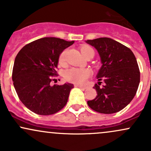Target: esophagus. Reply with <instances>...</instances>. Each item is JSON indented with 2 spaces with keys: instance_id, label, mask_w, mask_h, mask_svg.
<instances>
[{
  "instance_id": "obj_1",
  "label": "esophagus",
  "mask_w": 151,
  "mask_h": 151,
  "mask_svg": "<svg viewBox=\"0 0 151 151\" xmlns=\"http://www.w3.org/2000/svg\"><path fill=\"white\" fill-rule=\"evenodd\" d=\"M75 86H76V87H79V88H80V89H86V86L79 85V84H75Z\"/></svg>"
}]
</instances>
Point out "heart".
I'll return each instance as SVG.
<instances>
[{"mask_svg": "<svg viewBox=\"0 0 151 151\" xmlns=\"http://www.w3.org/2000/svg\"><path fill=\"white\" fill-rule=\"evenodd\" d=\"M80 50L81 52L84 57L88 56L91 54L94 55V51H93L92 47H91L89 45L81 46ZM66 54H67V50H64L60 54V57H59V63L60 65H64L65 63ZM89 76L90 71L89 70H86V69L72 67V68L66 70L65 72V78L66 80L72 83H75V84H84L87 80Z\"/></svg>", "mask_w": 151, "mask_h": 151, "instance_id": "obj_1", "label": "heart"}]
</instances>
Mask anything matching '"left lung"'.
<instances>
[{
	"label": "left lung",
	"mask_w": 151,
	"mask_h": 151,
	"mask_svg": "<svg viewBox=\"0 0 151 151\" xmlns=\"http://www.w3.org/2000/svg\"><path fill=\"white\" fill-rule=\"evenodd\" d=\"M86 43L97 50L102 66L96 77L104 80L93 86L97 96L87 101L91 109L101 114L116 113L125 108L136 95L140 83V70L133 52L109 37L88 40Z\"/></svg>",
	"instance_id": "8db88e82"
}]
</instances>
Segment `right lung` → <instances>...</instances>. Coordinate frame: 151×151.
Masks as SVG:
<instances>
[{
  "instance_id": "add662e5",
  "label": "right lung",
  "mask_w": 151,
  "mask_h": 151,
  "mask_svg": "<svg viewBox=\"0 0 151 151\" xmlns=\"http://www.w3.org/2000/svg\"><path fill=\"white\" fill-rule=\"evenodd\" d=\"M74 41L43 37L26 45L20 50L13 65V85L22 103L39 115H52L67 104L74 85L65 83L51 85L58 76L59 57Z\"/></svg>"
}]
</instances>
